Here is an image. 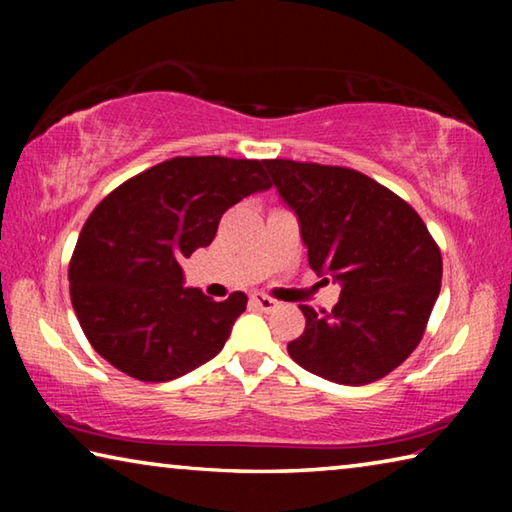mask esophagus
<instances>
[{
  "mask_svg": "<svg viewBox=\"0 0 512 512\" xmlns=\"http://www.w3.org/2000/svg\"><path fill=\"white\" fill-rule=\"evenodd\" d=\"M250 305L257 307V309H262V311H273V309H277V305H280V302L264 296V293H253V296H250Z\"/></svg>",
  "mask_w": 512,
  "mask_h": 512,
  "instance_id": "obj_1",
  "label": "esophagus"
}]
</instances>
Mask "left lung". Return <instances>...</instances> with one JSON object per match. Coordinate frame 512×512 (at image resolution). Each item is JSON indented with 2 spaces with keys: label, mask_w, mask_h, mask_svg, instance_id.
I'll return each instance as SVG.
<instances>
[{
  "label": "left lung",
  "mask_w": 512,
  "mask_h": 512,
  "mask_svg": "<svg viewBox=\"0 0 512 512\" xmlns=\"http://www.w3.org/2000/svg\"><path fill=\"white\" fill-rule=\"evenodd\" d=\"M264 167L298 216L309 266L341 284L332 311L300 307L307 325L287 345L291 359L345 386L388 375L418 348L440 293L443 259L427 225L354 169L293 160Z\"/></svg>",
  "instance_id": "obj_1"
}]
</instances>
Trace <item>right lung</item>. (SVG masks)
<instances>
[{
	"mask_svg": "<svg viewBox=\"0 0 512 512\" xmlns=\"http://www.w3.org/2000/svg\"><path fill=\"white\" fill-rule=\"evenodd\" d=\"M266 189L264 160L173 158L94 207L69 262V293L110 366L140 381H169L221 352L246 293L214 302L185 287L180 262L212 244L228 207Z\"/></svg>",
	"mask_w": 512,
	"mask_h": 512,
	"instance_id": "add662e5",
	"label": "right lung"
}]
</instances>
